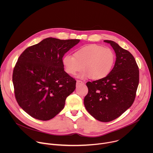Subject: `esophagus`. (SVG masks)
<instances>
[{"label": "esophagus", "instance_id": "34e87169", "mask_svg": "<svg viewBox=\"0 0 153 153\" xmlns=\"http://www.w3.org/2000/svg\"><path fill=\"white\" fill-rule=\"evenodd\" d=\"M84 82L81 81V80H77L76 81V85H81V84H83Z\"/></svg>", "mask_w": 153, "mask_h": 153}]
</instances>
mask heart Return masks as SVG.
<instances>
[{"label":"heart","mask_w":153,"mask_h":153,"mask_svg":"<svg viewBox=\"0 0 153 153\" xmlns=\"http://www.w3.org/2000/svg\"><path fill=\"white\" fill-rule=\"evenodd\" d=\"M116 54L110 48H104L96 44L85 45L74 53V56L67 54L62 63L68 74L74 76L83 70L80 77H90L96 80L107 77L111 72L116 62Z\"/></svg>","instance_id":"b5f03b06"}]
</instances>
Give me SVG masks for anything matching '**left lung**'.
Masks as SVG:
<instances>
[{
    "instance_id": "8db88e82",
    "label": "left lung",
    "mask_w": 153,
    "mask_h": 153,
    "mask_svg": "<svg viewBox=\"0 0 153 153\" xmlns=\"http://www.w3.org/2000/svg\"><path fill=\"white\" fill-rule=\"evenodd\" d=\"M114 49L116 60L105 78L88 82L84 105L96 119L103 122L120 116L133 103L139 82V70L133 56L112 40H104Z\"/></svg>"
}]
</instances>
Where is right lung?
I'll list each match as a JSON object with an SVG mask.
<instances>
[{
	"instance_id": "obj_1",
	"label": "right lung",
	"mask_w": 153,
	"mask_h": 153,
	"mask_svg": "<svg viewBox=\"0 0 153 153\" xmlns=\"http://www.w3.org/2000/svg\"><path fill=\"white\" fill-rule=\"evenodd\" d=\"M79 42L48 37L19 56L13 73L14 95L19 105L33 118L53 119L74 91L76 80L64 71L62 58Z\"/></svg>"
}]
</instances>
